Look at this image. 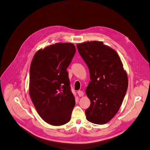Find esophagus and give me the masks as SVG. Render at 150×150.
<instances>
[{"label": "esophagus", "mask_w": 150, "mask_h": 150, "mask_svg": "<svg viewBox=\"0 0 150 150\" xmlns=\"http://www.w3.org/2000/svg\"><path fill=\"white\" fill-rule=\"evenodd\" d=\"M77 94H78L79 96H80V97H82V96H83V92L82 91H81V90L80 91H78Z\"/></svg>", "instance_id": "34e87169"}]
</instances>
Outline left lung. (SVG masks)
<instances>
[{"mask_svg":"<svg viewBox=\"0 0 150 150\" xmlns=\"http://www.w3.org/2000/svg\"><path fill=\"white\" fill-rule=\"evenodd\" d=\"M79 54L88 67L91 81L86 89L90 106L86 119L103 125L117 112L128 88V77L117 52L98 41L77 45Z\"/></svg>","mask_w":150,"mask_h":150,"instance_id":"8db88e82","label":"left lung"}]
</instances>
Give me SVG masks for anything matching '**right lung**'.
<instances>
[{
    "label": "right lung",
    "instance_id": "add662e5",
    "mask_svg": "<svg viewBox=\"0 0 150 150\" xmlns=\"http://www.w3.org/2000/svg\"><path fill=\"white\" fill-rule=\"evenodd\" d=\"M73 43H57L39 50L30 66L29 93L41 118L60 126L71 119L75 99L67 69L74 56Z\"/></svg>",
    "mask_w": 150,
    "mask_h": 150
}]
</instances>
